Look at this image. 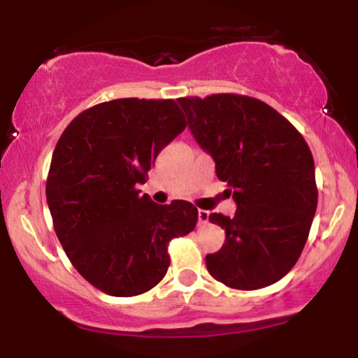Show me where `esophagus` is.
Listing matches in <instances>:
<instances>
[{
  "mask_svg": "<svg viewBox=\"0 0 358 358\" xmlns=\"http://www.w3.org/2000/svg\"><path fill=\"white\" fill-rule=\"evenodd\" d=\"M207 222H208V212L199 210V224H207Z\"/></svg>",
  "mask_w": 358,
  "mask_h": 358,
  "instance_id": "1",
  "label": "esophagus"
}]
</instances>
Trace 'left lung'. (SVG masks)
Returning a JSON list of instances; mask_svg holds the SVG:
<instances>
[{
    "mask_svg": "<svg viewBox=\"0 0 358 358\" xmlns=\"http://www.w3.org/2000/svg\"><path fill=\"white\" fill-rule=\"evenodd\" d=\"M193 138L227 182L236 215L210 213L225 231L208 273L234 289H259L296 264L313 222L318 190L305 138L266 102L237 94L178 99Z\"/></svg>",
    "mask_w": 358,
    "mask_h": 358,
    "instance_id": "8db88e82",
    "label": "left lung"
}]
</instances>
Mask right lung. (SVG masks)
Listing matches in <instances>:
<instances>
[{
    "label": "right lung",
    "instance_id": "1",
    "mask_svg": "<svg viewBox=\"0 0 358 358\" xmlns=\"http://www.w3.org/2000/svg\"><path fill=\"white\" fill-rule=\"evenodd\" d=\"M187 126L173 99H116L80 113L53 151L47 203L72 266L110 296H136L165 278L168 242L195 229L190 202L158 205L136 185Z\"/></svg>",
    "mask_w": 358,
    "mask_h": 358
}]
</instances>
